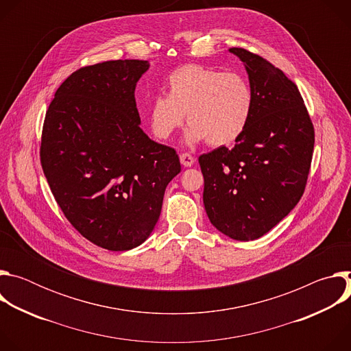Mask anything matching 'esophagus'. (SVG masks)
<instances>
[{"label": "esophagus", "instance_id": "esophagus-1", "mask_svg": "<svg viewBox=\"0 0 351 351\" xmlns=\"http://www.w3.org/2000/svg\"><path fill=\"white\" fill-rule=\"evenodd\" d=\"M180 162H182V165L183 167H191L193 164H194V158L190 156V154H187V153H183V154H180Z\"/></svg>", "mask_w": 351, "mask_h": 351}]
</instances>
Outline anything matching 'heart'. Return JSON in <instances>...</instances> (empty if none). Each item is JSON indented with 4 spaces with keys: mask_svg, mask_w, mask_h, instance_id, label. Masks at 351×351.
I'll return each mask as SVG.
<instances>
[{
    "mask_svg": "<svg viewBox=\"0 0 351 351\" xmlns=\"http://www.w3.org/2000/svg\"><path fill=\"white\" fill-rule=\"evenodd\" d=\"M167 87V95H157L149 108V126L158 140L171 138L186 114L187 141L222 147L233 143L252 118L253 90L241 75L187 64L171 72Z\"/></svg>",
    "mask_w": 351,
    "mask_h": 351,
    "instance_id": "1",
    "label": "heart"
}]
</instances>
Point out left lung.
I'll return each instance as SVG.
<instances>
[{"label": "left lung", "instance_id": "1", "mask_svg": "<svg viewBox=\"0 0 351 351\" xmlns=\"http://www.w3.org/2000/svg\"><path fill=\"white\" fill-rule=\"evenodd\" d=\"M245 66L254 106L233 148L198 157L211 223L234 240H254L302 198L314 153V125L297 86L265 58L233 47Z\"/></svg>", "mask_w": 351, "mask_h": 351}]
</instances>
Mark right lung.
<instances>
[{
    "label": "right lung",
    "mask_w": 351,
    "mask_h": 351,
    "mask_svg": "<svg viewBox=\"0 0 351 351\" xmlns=\"http://www.w3.org/2000/svg\"><path fill=\"white\" fill-rule=\"evenodd\" d=\"M148 66L117 60L75 71L43 123L40 162L57 204L83 237L111 252L149 236L180 172L175 148L140 128L134 88Z\"/></svg>",
    "instance_id": "obj_1"
}]
</instances>
